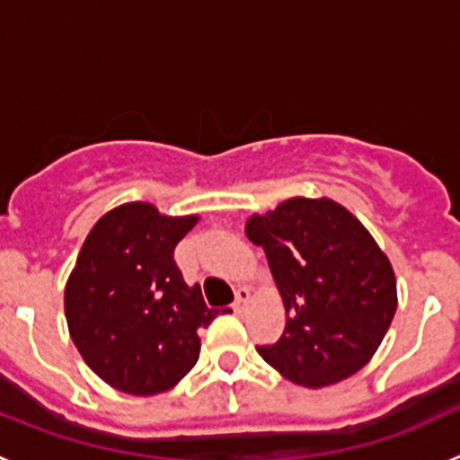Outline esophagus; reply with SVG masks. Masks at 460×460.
Returning <instances> with one entry per match:
<instances>
[{
    "mask_svg": "<svg viewBox=\"0 0 460 460\" xmlns=\"http://www.w3.org/2000/svg\"><path fill=\"white\" fill-rule=\"evenodd\" d=\"M251 302V290L249 288H237V292H234V313H243L246 311V306H249Z\"/></svg>",
    "mask_w": 460,
    "mask_h": 460,
    "instance_id": "1",
    "label": "esophagus"
}]
</instances>
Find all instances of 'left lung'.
Here are the masks:
<instances>
[{
  "label": "left lung",
  "mask_w": 460,
  "mask_h": 460,
  "mask_svg": "<svg viewBox=\"0 0 460 460\" xmlns=\"http://www.w3.org/2000/svg\"><path fill=\"white\" fill-rule=\"evenodd\" d=\"M262 246L286 332L258 352L283 377L320 389L368 364L396 313L392 262L355 214L329 198H290L246 221Z\"/></svg>",
  "instance_id": "obj_1"
}]
</instances>
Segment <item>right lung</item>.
<instances>
[{
    "label": "right lung",
    "instance_id": "obj_1",
    "mask_svg": "<svg viewBox=\"0 0 460 460\" xmlns=\"http://www.w3.org/2000/svg\"><path fill=\"white\" fill-rule=\"evenodd\" d=\"M198 217L149 202L110 209L89 230L64 290L68 334L84 364L133 396L172 389L200 357L198 329L218 315L186 286L174 246Z\"/></svg>",
    "mask_w": 460,
    "mask_h": 460
}]
</instances>
